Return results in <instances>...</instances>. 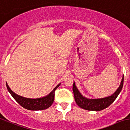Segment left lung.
I'll return each instance as SVG.
<instances>
[{
    "instance_id": "1",
    "label": "left lung",
    "mask_w": 130,
    "mask_h": 130,
    "mask_svg": "<svg viewBox=\"0 0 130 130\" xmlns=\"http://www.w3.org/2000/svg\"><path fill=\"white\" fill-rule=\"evenodd\" d=\"M123 81H124V77L122 79L121 85L119 86V88L117 89L116 91L112 95L103 98V99H88L83 96L79 93L74 82L72 89L75 102L80 108L85 109V110H94V111H99V110H103V109L108 107L116 99L118 94H119L123 88Z\"/></svg>"
}]
</instances>
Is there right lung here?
Returning a JSON list of instances; mask_svg holds the SVG:
<instances>
[{"label":"right lung","instance_id":"1","mask_svg":"<svg viewBox=\"0 0 130 130\" xmlns=\"http://www.w3.org/2000/svg\"><path fill=\"white\" fill-rule=\"evenodd\" d=\"M58 85L56 86L53 90L46 96L42 97V98H39V99H28V98H25V97L21 96L20 95H18L16 93H14L10 88L9 87L8 84L6 83V86H7V89L10 94L12 95L14 100L20 104L21 106L25 109H28L30 110H44V109H47L50 107L53 103L54 100H55V90L59 87Z\"/></svg>","mask_w":130,"mask_h":130}]
</instances>
